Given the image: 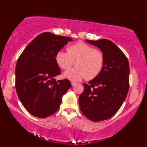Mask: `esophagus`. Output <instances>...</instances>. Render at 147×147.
<instances>
[{
    "mask_svg": "<svg viewBox=\"0 0 147 147\" xmlns=\"http://www.w3.org/2000/svg\"><path fill=\"white\" fill-rule=\"evenodd\" d=\"M76 82H73V81H71V86H75V85H76Z\"/></svg>",
    "mask_w": 147,
    "mask_h": 147,
    "instance_id": "34e87169",
    "label": "esophagus"
}]
</instances>
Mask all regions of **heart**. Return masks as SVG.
<instances>
[{
    "mask_svg": "<svg viewBox=\"0 0 147 147\" xmlns=\"http://www.w3.org/2000/svg\"><path fill=\"white\" fill-rule=\"evenodd\" d=\"M67 51H58L55 56L56 63L62 70L70 68L75 62L76 67L64 73L65 78L72 81H79L84 78L92 80L101 72L105 57L100 51L82 42L70 45Z\"/></svg>",
    "mask_w": 147,
    "mask_h": 147,
    "instance_id": "heart-1",
    "label": "heart"
}]
</instances>
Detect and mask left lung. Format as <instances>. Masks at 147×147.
I'll list each match as a JSON object with an SVG mask.
<instances>
[{
	"label": "left lung",
	"instance_id": "8db88e82",
	"mask_svg": "<svg viewBox=\"0 0 147 147\" xmlns=\"http://www.w3.org/2000/svg\"><path fill=\"white\" fill-rule=\"evenodd\" d=\"M86 40L101 50L105 63L98 77L83 84L79 104L87 118L99 122L114 115L124 101L129 87V66L127 57L112 41Z\"/></svg>",
	"mask_w": 147,
	"mask_h": 147
}]
</instances>
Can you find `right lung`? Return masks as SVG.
Segmentation results:
<instances>
[{
	"label": "right lung",
	"instance_id": "1",
	"mask_svg": "<svg viewBox=\"0 0 147 147\" xmlns=\"http://www.w3.org/2000/svg\"><path fill=\"white\" fill-rule=\"evenodd\" d=\"M71 38L44 32L21 54L16 65L15 87L21 103L37 117L46 118L58 110L63 95L71 85L69 80H56L61 74L55 56Z\"/></svg>",
	"mask_w": 147,
	"mask_h": 147
}]
</instances>
